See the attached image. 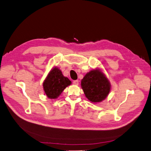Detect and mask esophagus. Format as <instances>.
I'll return each instance as SVG.
<instances>
[{"mask_svg": "<svg viewBox=\"0 0 151 151\" xmlns=\"http://www.w3.org/2000/svg\"><path fill=\"white\" fill-rule=\"evenodd\" d=\"M73 85H75V86H78V83H79V81H78V80H75V81H73Z\"/></svg>", "mask_w": 151, "mask_h": 151, "instance_id": "34e87169", "label": "esophagus"}]
</instances>
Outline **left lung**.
<instances>
[{
	"label": "left lung",
	"mask_w": 151,
	"mask_h": 151,
	"mask_svg": "<svg viewBox=\"0 0 151 151\" xmlns=\"http://www.w3.org/2000/svg\"><path fill=\"white\" fill-rule=\"evenodd\" d=\"M81 87L86 97L94 103L105 100L111 90L110 81L99 68L88 72L81 80Z\"/></svg>",
	"instance_id": "left-lung-1"
}]
</instances>
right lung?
Listing matches in <instances>:
<instances>
[{"instance_id": "right-lung-1", "label": "right lung", "mask_w": 151, "mask_h": 151, "mask_svg": "<svg viewBox=\"0 0 151 151\" xmlns=\"http://www.w3.org/2000/svg\"><path fill=\"white\" fill-rule=\"evenodd\" d=\"M71 84V82L68 77L64 76L60 69L55 66L46 76L42 83V87L46 96L50 99H55Z\"/></svg>"}]
</instances>
